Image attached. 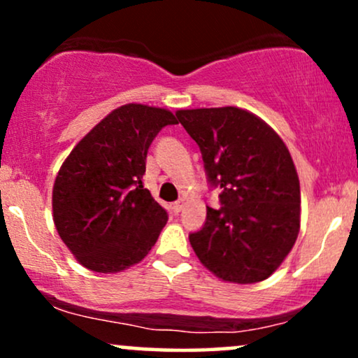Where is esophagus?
I'll return each mask as SVG.
<instances>
[{
	"instance_id": "obj_1",
	"label": "esophagus",
	"mask_w": 358,
	"mask_h": 358,
	"mask_svg": "<svg viewBox=\"0 0 358 358\" xmlns=\"http://www.w3.org/2000/svg\"><path fill=\"white\" fill-rule=\"evenodd\" d=\"M183 200H176V202L173 203V205H171V208H173V212L175 213H180V212H182V208H183Z\"/></svg>"
}]
</instances>
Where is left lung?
<instances>
[{
	"label": "left lung",
	"mask_w": 358,
	"mask_h": 358,
	"mask_svg": "<svg viewBox=\"0 0 358 358\" xmlns=\"http://www.w3.org/2000/svg\"><path fill=\"white\" fill-rule=\"evenodd\" d=\"M180 124L202 153L219 208L188 236L200 262L224 281L250 285L279 268L299 232V180L282 139L239 108L185 109Z\"/></svg>",
	"instance_id": "8db88e82"
}]
</instances>
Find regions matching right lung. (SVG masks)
Here are the masks:
<instances>
[{"label": "right lung", "mask_w": 358, "mask_h": 358, "mask_svg": "<svg viewBox=\"0 0 358 358\" xmlns=\"http://www.w3.org/2000/svg\"><path fill=\"white\" fill-rule=\"evenodd\" d=\"M178 124L170 110L126 104L79 141L53 185V222L82 266L119 273L150 252L168 213L143 187L156 134Z\"/></svg>", "instance_id": "1"}]
</instances>
